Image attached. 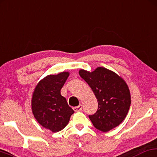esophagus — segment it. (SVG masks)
Returning a JSON list of instances; mask_svg holds the SVG:
<instances>
[{"instance_id":"esophagus-1","label":"esophagus","mask_w":157,"mask_h":157,"mask_svg":"<svg viewBox=\"0 0 157 157\" xmlns=\"http://www.w3.org/2000/svg\"><path fill=\"white\" fill-rule=\"evenodd\" d=\"M73 109H74V110L75 112H79V111H81V109H82V105H79L78 106H77V107H73Z\"/></svg>"}]
</instances>
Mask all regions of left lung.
<instances>
[{
  "label": "left lung",
  "instance_id": "obj_1",
  "mask_svg": "<svg viewBox=\"0 0 157 157\" xmlns=\"http://www.w3.org/2000/svg\"><path fill=\"white\" fill-rule=\"evenodd\" d=\"M78 73L98 101L97 111L89 115L93 125L102 132L118 126L125 118L131 105V93L125 81L103 67H98L92 72L81 69Z\"/></svg>",
  "mask_w": 157,
  "mask_h": 157
}]
</instances>
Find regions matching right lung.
Listing matches in <instances>:
<instances>
[{"label": "right lung", "mask_w": 157, "mask_h": 157, "mask_svg": "<svg viewBox=\"0 0 157 157\" xmlns=\"http://www.w3.org/2000/svg\"><path fill=\"white\" fill-rule=\"evenodd\" d=\"M69 76L68 72L49 75L42 78L34 89L32 109L36 121L53 133L63 130L74 111L69 107L60 90Z\"/></svg>", "instance_id": "add662e5"}]
</instances>
